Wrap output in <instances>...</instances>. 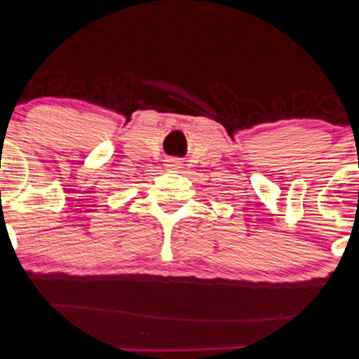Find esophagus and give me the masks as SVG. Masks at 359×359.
I'll return each instance as SVG.
<instances>
[{
	"label": "esophagus",
	"mask_w": 359,
	"mask_h": 359,
	"mask_svg": "<svg viewBox=\"0 0 359 359\" xmlns=\"http://www.w3.org/2000/svg\"><path fill=\"white\" fill-rule=\"evenodd\" d=\"M166 166H168L170 170H177V168H179V166H180V164H179V161L170 159V161H168V164H166Z\"/></svg>",
	"instance_id": "esophagus-1"
}]
</instances>
